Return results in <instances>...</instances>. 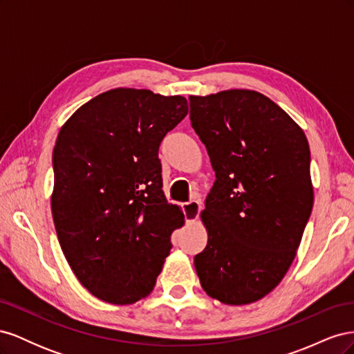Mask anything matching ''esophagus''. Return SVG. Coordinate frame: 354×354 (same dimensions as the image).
I'll return each instance as SVG.
<instances>
[{
	"instance_id": "34e87169",
	"label": "esophagus",
	"mask_w": 354,
	"mask_h": 354,
	"mask_svg": "<svg viewBox=\"0 0 354 354\" xmlns=\"http://www.w3.org/2000/svg\"><path fill=\"white\" fill-rule=\"evenodd\" d=\"M183 211H185V217L187 224L195 223L199 217V211H201V203L198 201H189L183 205Z\"/></svg>"
}]
</instances>
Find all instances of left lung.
<instances>
[{
	"label": "left lung",
	"mask_w": 354,
	"mask_h": 354,
	"mask_svg": "<svg viewBox=\"0 0 354 354\" xmlns=\"http://www.w3.org/2000/svg\"><path fill=\"white\" fill-rule=\"evenodd\" d=\"M189 100L192 127L216 171L201 211L208 242L195 269L211 298L251 304L281 283L312 214L307 137L259 91L233 88Z\"/></svg>",
	"instance_id": "left-lung-1"
}]
</instances>
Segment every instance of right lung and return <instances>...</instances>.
<instances>
[{
    "label": "right lung",
    "mask_w": 354,
    "mask_h": 354,
    "mask_svg": "<svg viewBox=\"0 0 354 354\" xmlns=\"http://www.w3.org/2000/svg\"><path fill=\"white\" fill-rule=\"evenodd\" d=\"M183 95L113 88L62 125L51 212L62 251L87 291L127 306L153 291L185 224L162 190L158 149L187 115Z\"/></svg>",
    "instance_id": "1"
}]
</instances>
